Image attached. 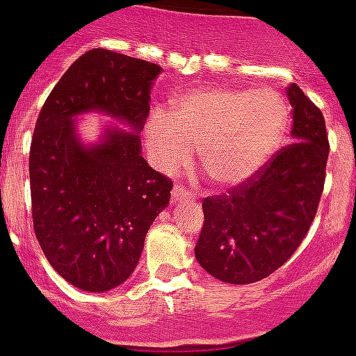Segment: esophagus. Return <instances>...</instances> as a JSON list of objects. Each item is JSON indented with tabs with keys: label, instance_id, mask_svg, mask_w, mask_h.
Wrapping results in <instances>:
<instances>
[{
	"label": "esophagus",
	"instance_id": "34e87169",
	"mask_svg": "<svg viewBox=\"0 0 356 356\" xmlns=\"http://www.w3.org/2000/svg\"><path fill=\"white\" fill-rule=\"evenodd\" d=\"M172 200L175 201H193L194 194L188 193V191H184V187H181V185H175V188H172Z\"/></svg>",
	"mask_w": 356,
	"mask_h": 356
}]
</instances>
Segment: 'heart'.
<instances>
[{
    "instance_id": "heart-1",
    "label": "heart",
    "mask_w": 356,
    "mask_h": 356,
    "mask_svg": "<svg viewBox=\"0 0 356 356\" xmlns=\"http://www.w3.org/2000/svg\"><path fill=\"white\" fill-rule=\"evenodd\" d=\"M287 124L289 106L276 90L207 87L172 99L169 118L153 114L147 144L163 171L187 165L197 147L210 180L235 187L273 159Z\"/></svg>"
}]
</instances>
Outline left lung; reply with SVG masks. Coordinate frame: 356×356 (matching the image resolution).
Returning <instances> with one entry per match:
<instances>
[{
	"mask_svg": "<svg viewBox=\"0 0 356 356\" xmlns=\"http://www.w3.org/2000/svg\"><path fill=\"white\" fill-rule=\"evenodd\" d=\"M292 140L250 180L203 200L205 221L194 248L213 278L234 285L273 275L303 242L325 187L330 144L325 118L296 83Z\"/></svg>",
	"mask_w": 356,
	"mask_h": 356,
	"instance_id": "1",
	"label": "left lung"
}]
</instances>
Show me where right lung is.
<instances>
[{"instance_id": "add662e5", "label": "right lung", "mask_w": 356, "mask_h": 356, "mask_svg": "<svg viewBox=\"0 0 356 356\" xmlns=\"http://www.w3.org/2000/svg\"><path fill=\"white\" fill-rule=\"evenodd\" d=\"M162 67L96 48L83 53L44 102L30 146L31 217L48 262L89 292L134 273L144 238L169 203L172 181L140 155L149 90ZM96 109L131 127L85 148L72 119Z\"/></svg>"}]
</instances>
